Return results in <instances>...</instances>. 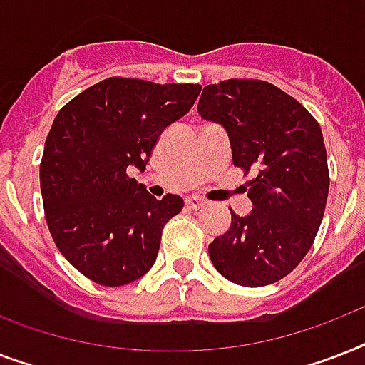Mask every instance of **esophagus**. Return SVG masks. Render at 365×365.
Returning <instances> with one entry per match:
<instances>
[{"label": "esophagus", "mask_w": 365, "mask_h": 365, "mask_svg": "<svg viewBox=\"0 0 365 365\" xmlns=\"http://www.w3.org/2000/svg\"><path fill=\"white\" fill-rule=\"evenodd\" d=\"M185 205H187L189 208H195V210H197V208H202V206H205V200L200 199V197H187V199H185Z\"/></svg>", "instance_id": "esophagus-1"}]
</instances>
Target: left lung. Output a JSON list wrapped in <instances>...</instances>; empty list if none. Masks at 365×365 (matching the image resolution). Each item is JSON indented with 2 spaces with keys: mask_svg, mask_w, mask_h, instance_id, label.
I'll return each mask as SVG.
<instances>
[{
  "mask_svg": "<svg viewBox=\"0 0 365 365\" xmlns=\"http://www.w3.org/2000/svg\"><path fill=\"white\" fill-rule=\"evenodd\" d=\"M199 115L225 128L233 165L248 182L252 212H231V227L208 254L217 272L248 288L278 282L311 250L328 200V155L317 119L267 81L227 79L202 88Z\"/></svg>",
  "mask_w": 365,
  "mask_h": 365,
  "instance_id": "obj_1",
  "label": "left lung"
}]
</instances>
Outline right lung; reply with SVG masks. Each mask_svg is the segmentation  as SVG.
<instances>
[{
	"label": "right lung",
	"instance_id": "obj_1",
	"mask_svg": "<svg viewBox=\"0 0 365 365\" xmlns=\"http://www.w3.org/2000/svg\"><path fill=\"white\" fill-rule=\"evenodd\" d=\"M200 88L110 77L58 111L39 168L45 217L56 248L93 282L125 286L153 267L160 231L183 199L157 200L128 170H145L160 132Z\"/></svg>",
	"mask_w": 365,
	"mask_h": 365
}]
</instances>
